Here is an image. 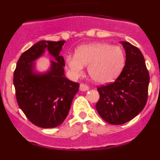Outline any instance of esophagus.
Here are the masks:
<instances>
[{"label":"esophagus","instance_id":"1","mask_svg":"<svg viewBox=\"0 0 160 160\" xmlns=\"http://www.w3.org/2000/svg\"><path fill=\"white\" fill-rule=\"evenodd\" d=\"M89 90V87L87 84H84V83H81L80 84V90L82 91H86V90Z\"/></svg>","mask_w":160,"mask_h":160}]
</instances>
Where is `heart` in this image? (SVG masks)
<instances>
[{
	"instance_id": "1",
	"label": "heart",
	"mask_w": 160,
	"mask_h": 160,
	"mask_svg": "<svg viewBox=\"0 0 160 160\" xmlns=\"http://www.w3.org/2000/svg\"><path fill=\"white\" fill-rule=\"evenodd\" d=\"M125 61L122 48L102 42L80 46L76 49L75 55H68L66 58L73 77L82 75L85 66H88L89 75L99 84L114 81L122 72Z\"/></svg>"
}]
</instances>
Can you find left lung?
<instances>
[{
  "label": "left lung",
  "instance_id": "obj_1",
  "mask_svg": "<svg viewBox=\"0 0 160 160\" xmlns=\"http://www.w3.org/2000/svg\"><path fill=\"white\" fill-rule=\"evenodd\" d=\"M126 63L114 82L98 87L99 100L96 110L108 123L120 125L137 116L146 105L149 73L143 55L136 46L121 42Z\"/></svg>",
  "mask_w": 160,
  "mask_h": 160
}]
</instances>
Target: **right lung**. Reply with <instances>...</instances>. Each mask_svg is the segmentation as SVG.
<instances>
[{
    "mask_svg": "<svg viewBox=\"0 0 160 160\" xmlns=\"http://www.w3.org/2000/svg\"><path fill=\"white\" fill-rule=\"evenodd\" d=\"M65 41H40L24 52L17 63L13 84L18 106L32 123L42 128L63 122L79 84L65 77V61L60 56ZM47 49L55 59L46 73L34 71V61Z\"/></svg>",
    "mask_w": 160,
    "mask_h": 160,
    "instance_id": "add662e5",
    "label": "right lung"
}]
</instances>
